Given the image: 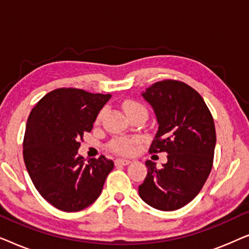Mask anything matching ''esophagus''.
Returning <instances> with one entry per match:
<instances>
[{
  "label": "esophagus",
  "instance_id": "esophagus-1",
  "mask_svg": "<svg viewBox=\"0 0 249 249\" xmlns=\"http://www.w3.org/2000/svg\"><path fill=\"white\" fill-rule=\"evenodd\" d=\"M131 161L128 159H117L115 160V164L117 165H128L130 164Z\"/></svg>",
  "mask_w": 249,
  "mask_h": 249
}]
</instances>
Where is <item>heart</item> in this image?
<instances>
[{
	"instance_id": "b5f03b06",
	"label": "heart",
	"mask_w": 249,
	"mask_h": 249,
	"mask_svg": "<svg viewBox=\"0 0 249 249\" xmlns=\"http://www.w3.org/2000/svg\"><path fill=\"white\" fill-rule=\"evenodd\" d=\"M124 108L125 113H129V112L135 111V110H145V107H142V104H139L138 102L128 100L124 103ZM104 111H101V113L98 114L97 121L101 120L102 115H103ZM138 142L137 138H127V137H119L114 141L111 142L110 148L112 151L118 153V154H130V153L134 152L135 145Z\"/></svg>"
}]
</instances>
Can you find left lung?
<instances>
[{"label": "left lung", "instance_id": "8db88e82", "mask_svg": "<svg viewBox=\"0 0 249 249\" xmlns=\"http://www.w3.org/2000/svg\"><path fill=\"white\" fill-rule=\"evenodd\" d=\"M154 111L159 128L149 152L168 153V162L148 171L138 187L141 198L161 211H175L195 198L213 164L216 135L203 97L185 83L159 81L142 93Z\"/></svg>", "mask_w": 249, "mask_h": 249}]
</instances>
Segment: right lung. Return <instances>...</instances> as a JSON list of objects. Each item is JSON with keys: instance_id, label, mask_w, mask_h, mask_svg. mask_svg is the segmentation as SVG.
I'll return each instance as SVG.
<instances>
[{"instance_id": "1", "label": "right lung", "mask_w": 249, "mask_h": 249, "mask_svg": "<svg viewBox=\"0 0 249 249\" xmlns=\"http://www.w3.org/2000/svg\"><path fill=\"white\" fill-rule=\"evenodd\" d=\"M111 94L59 88L50 91L30 112L23 138V160L38 193L64 212L86 209L101 195L114 163L104 155L89 159L78 154L80 139Z\"/></svg>"}]
</instances>
